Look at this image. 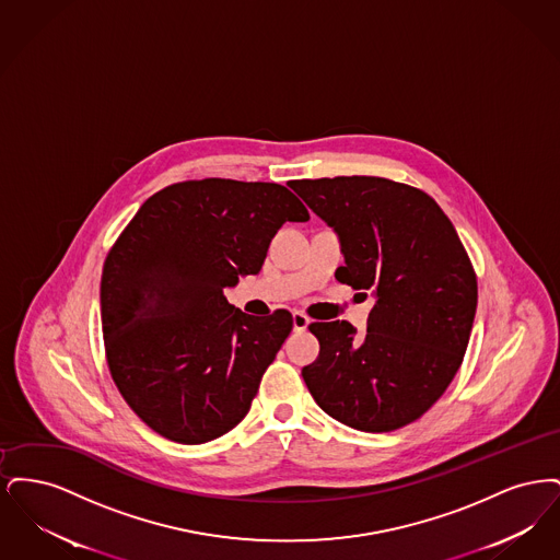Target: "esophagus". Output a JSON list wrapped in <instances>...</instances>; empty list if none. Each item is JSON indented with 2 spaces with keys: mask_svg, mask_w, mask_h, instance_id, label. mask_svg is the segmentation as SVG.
<instances>
[{
  "mask_svg": "<svg viewBox=\"0 0 560 560\" xmlns=\"http://www.w3.org/2000/svg\"><path fill=\"white\" fill-rule=\"evenodd\" d=\"M293 317V329L295 331H304L306 327H308V323H311V319L304 315V313H300V311H295L292 315Z\"/></svg>",
  "mask_w": 560,
  "mask_h": 560,
  "instance_id": "esophagus-1",
  "label": "esophagus"
}]
</instances>
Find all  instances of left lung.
Returning a JSON list of instances; mask_svg holds the SVG:
<instances>
[{
    "label": "left lung",
    "instance_id": "1",
    "mask_svg": "<svg viewBox=\"0 0 560 560\" xmlns=\"http://www.w3.org/2000/svg\"><path fill=\"white\" fill-rule=\"evenodd\" d=\"M290 187L340 237L336 279L375 295L368 331L348 320L308 329L319 357L302 377L320 409L363 432L424 416L464 361L477 313V275L439 203L377 176L293 180Z\"/></svg>",
    "mask_w": 560,
    "mask_h": 560
}]
</instances>
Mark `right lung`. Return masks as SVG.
I'll return each mask as SVG.
<instances>
[{
  "label": "right lung",
  "instance_id": "right-lung-1",
  "mask_svg": "<svg viewBox=\"0 0 560 560\" xmlns=\"http://www.w3.org/2000/svg\"><path fill=\"white\" fill-rule=\"evenodd\" d=\"M302 201L275 183L229 178L161 188L108 249L101 317L110 377L158 434L199 445L247 416L260 380L292 331V313H241L224 298L256 275Z\"/></svg>",
  "mask_w": 560,
  "mask_h": 560
}]
</instances>
